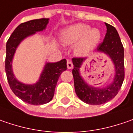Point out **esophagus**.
Listing matches in <instances>:
<instances>
[{"instance_id":"obj_1","label":"esophagus","mask_w":133,"mask_h":133,"mask_svg":"<svg viewBox=\"0 0 133 133\" xmlns=\"http://www.w3.org/2000/svg\"><path fill=\"white\" fill-rule=\"evenodd\" d=\"M67 67H68V69H71V68H73L74 65H73V63L71 61L68 60V62H67Z\"/></svg>"}]
</instances>
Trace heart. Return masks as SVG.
I'll return each mask as SVG.
<instances>
[{
  "label": "heart",
  "mask_w": 133,
  "mask_h": 133,
  "mask_svg": "<svg viewBox=\"0 0 133 133\" xmlns=\"http://www.w3.org/2000/svg\"><path fill=\"white\" fill-rule=\"evenodd\" d=\"M101 38V31L91 28L86 24H76L65 29L61 34V39L65 45H73L77 43L75 52L79 56L89 53Z\"/></svg>",
  "instance_id": "heart-1"
}]
</instances>
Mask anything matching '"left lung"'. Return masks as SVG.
Wrapping results in <instances>:
<instances>
[{
	"label": "left lung",
	"instance_id": "1",
	"mask_svg": "<svg viewBox=\"0 0 133 133\" xmlns=\"http://www.w3.org/2000/svg\"><path fill=\"white\" fill-rule=\"evenodd\" d=\"M107 30L103 42L97 48V51L104 52L111 57L115 66V77L113 83L105 88H94L88 85L79 75V68L85 60L83 57H74L72 70L74 89L78 97L90 105L105 103L117 95L124 79V47L118 32L112 25L106 23Z\"/></svg>",
	"mask_w": 133,
	"mask_h": 133
}]
</instances>
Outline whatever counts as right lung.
I'll list each match as a JSON object with an SVG mask.
<instances>
[{
    "mask_svg": "<svg viewBox=\"0 0 133 133\" xmlns=\"http://www.w3.org/2000/svg\"><path fill=\"white\" fill-rule=\"evenodd\" d=\"M48 18L35 19L21 24L12 33L6 42L5 71L9 87L21 100L32 105H42L51 101L54 95L56 85L62 71L67 69L65 59L55 63H47L38 83L25 85L18 82L12 70V60L16 48L21 42L36 32L45 29Z\"/></svg>",
    "mask_w": 133,
    "mask_h": 133,
    "instance_id": "1",
    "label": "right lung"
}]
</instances>
